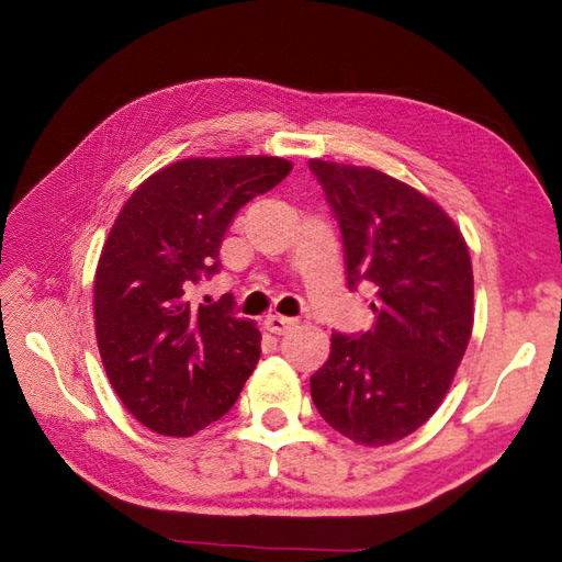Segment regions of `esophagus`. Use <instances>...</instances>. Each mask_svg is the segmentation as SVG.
<instances>
[{
    "label": "esophagus",
    "mask_w": 562,
    "mask_h": 562,
    "mask_svg": "<svg viewBox=\"0 0 562 562\" xmlns=\"http://www.w3.org/2000/svg\"><path fill=\"white\" fill-rule=\"evenodd\" d=\"M294 324H296L294 318L280 316V314H272V316H268L266 321H262V326H266L270 333H278V336H282V333H288Z\"/></svg>",
    "instance_id": "esophagus-1"
}]
</instances>
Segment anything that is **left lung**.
<instances>
[{"mask_svg":"<svg viewBox=\"0 0 562 562\" xmlns=\"http://www.w3.org/2000/svg\"><path fill=\"white\" fill-rule=\"evenodd\" d=\"M336 214L348 284L374 288L372 330L333 333L312 376L321 417L364 447L393 445L445 401L473 330V268L435 200L369 166L312 159Z\"/></svg>","mask_w":562,"mask_h":562,"instance_id":"8db88e82","label":"left lung"}]
</instances>
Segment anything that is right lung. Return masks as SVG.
Returning <instances> with one entry per match:
<instances>
[{
	"label": "right lung",
	"instance_id": "add662e5",
	"mask_svg": "<svg viewBox=\"0 0 562 562\" xmlns=\"http://www.w3.org/2000/svg\"><path fill=\"white\" fill-rule=\"evenodd\" d=\"M292 164L280 157L183 159L149 176L117 214L93 278L97 342L111 386L137 420L190 437L232 408L260 357V330L234 296L195 304L220 272L234 214Z\"/></svg>",
	"mask_w": 562,
	"mask_h": 562
}]
</instances>
